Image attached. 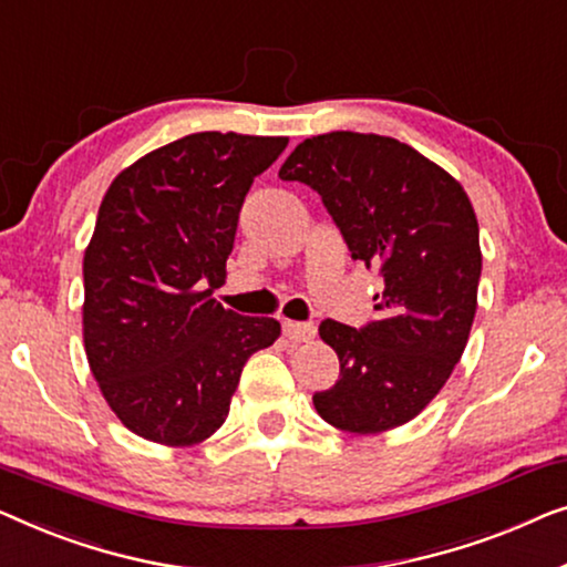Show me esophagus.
<instances>
[{"instance_id": "34e87169", "label": "esophagus", "mask_w": 567, "mask_h": 567, "mask_svg": "<svg viewBox=\"0 0 567 567\" xmlns=\"http://www.w3.org/2000/svg\"><path fill=\"white\" fill-rule=\"evenodd\" d=\"M282 333L287 341L292 344H300V341H310L316 337V326L313 323H300V321H282Z\"/></svg>"}]
</instances>
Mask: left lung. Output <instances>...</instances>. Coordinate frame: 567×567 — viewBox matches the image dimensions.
Instances as JSON below:
<instances>
[{
  "label": "left lung",
  "instance_id": "8db88e82",
  "mask_svg": "<svg viewBox=\"0 0 567 567\" xmlns=\"http://www.w3.org/2000/svg\"><path fill=\"white\" fill-rule=\"evenodd\" d=\"M280 177L316 189L352 259L382 275L378 321L318 326L341 374L313 395L316 411L349 434L403 426L444 388L473 329L483 257L470 197L409 143L374 133L306 138Z\"/></svg>",
  "mask_w": 567,
  "mask_h": 567
}]
</instances>
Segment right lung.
I'll list each match as a JSON object with an SVG mask.
<instances>
[{
	"label": "right lung",
	"mask_w": 567,
	"mask_h": 567,
	"mask_svg": "<svg viewBox=\"0 0 567 567\" xmlns=\"http://www.w3.org/2000/svg\"><path fill=\"white\" fill-rule=\"evenodd\" d=\"M282 135L193 133L127 166L102 197L84 251V349L115 416L143 440L193 446L228 416L246 360L275 318L210 298L254 177Z\"/></svg>",
	"instance_id": "right-lung-1"
}]
</instances>
